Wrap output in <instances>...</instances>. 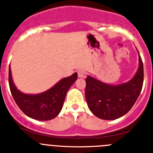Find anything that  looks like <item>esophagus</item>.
Listing matches in <instances>:
<instances>
[{"instance_id": "esophagus-1", "label": "esophagus", "mask_w": 153, "mask_h": 153, "mask_svg": "<svg viewBox=\"0 0 153 153\" xmlns=\"http://www.w3.org/2000/svg\"><path fill=\"white\" fill-rule=\"evenodd\" d=\"M77 74H78V77H79V78L86 77V72H85L83 70H82V69H79V70H78Z\"/></svg>"}]
</instances>
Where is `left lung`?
I'll use <instances>...</instances> for the list:
<instances>
[{
  "label": "left lung",
  "instance_id": "obj_1",
  "mask_svg": "<svg viewBox=\"0 0 153 153\" xmlns=\"http://www.w3.org/2000/svg\"><path fill=\"white\" fill-rule=\"evenodd\" d=\"M143 76V63L140 53L137 72L126 83L109 85L87 76L85 96L89 109L102 120H113L123 117L130 110L140 96Z\"/></svg>",
  "mask_w": 153,
  "mask_h": 153
}]
</instances>
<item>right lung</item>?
Listing matches in <instances>:
<instances>
[{
  "label": "right lung",
  "instance_id": "add662e5",
  "mask_svg": "<svg viewBox=\"0 0 153 153\" xmlns=\"http://www.w3.org/2000/svg\"><path fill=\"white\" fill-rule=\"evenodd\" d=\"M77 79L74 73L68 77L60 79L48 90L38 94H25L15 86L13 82L10 67H9V86L13 98L27 117L40 121H46L55 118L63 107L67 91Z\"/></svg>",
  "mask_w": 153,
  "mask_h": 153
}]
</instances>
